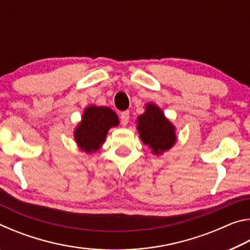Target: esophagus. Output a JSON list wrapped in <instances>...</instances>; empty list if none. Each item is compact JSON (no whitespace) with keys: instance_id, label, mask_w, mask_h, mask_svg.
Listing matches in <instances>:
<instances>
[{"instance_id":"esophagus-1","label":"esophagus","mask_w":250,"mask_h":250,"mask_svg":"<svg viewBox=\"0 0 250 250\" xmlns=\"http://www.w3.org/2000/svg\"><path fill=\"white\" fill-rule=\"evenodd\" d=\"M129 118H130V113H129V111H124V112H121V115H120V121H121V125H128V122H129Z\"/></svg>"}]
</instances>
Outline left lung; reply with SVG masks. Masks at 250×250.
I'll return each instance as SVG.
<instances>
[{"label":"left lung","instance_id":"left-lung-1","mask_svg":"<svg viewBox=\"0 0 250 250\" xmlns=\"http://www.w3.org/2000/svg\"><path fill=\"white\" fill-rule=\"evenodd\" d=\"M138 130L141 140L154 153H162L174 145V126L155 104H147L146 112L138 118Z\"/></svg>","mask_w":250,"mask_h":250}]
</instances>
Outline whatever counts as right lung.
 <instances>
[{"mask_svg": "<svg viewBox=\"0 0 250 250\" xmlns=\"http://www.w3.org/2000/svg\"><path fill=\"white\" fill-rule=\"evenodd\" d=\"M118 124V116L110 108L90 105L84 110L83 120L75 131L76 142L88 153L95 152L104 143L108 130Z\"/></svg>", "mask_w": 250, "mask_h": 250, "instance_id": "add662e5", "label": "right lung"}]
</instances>
